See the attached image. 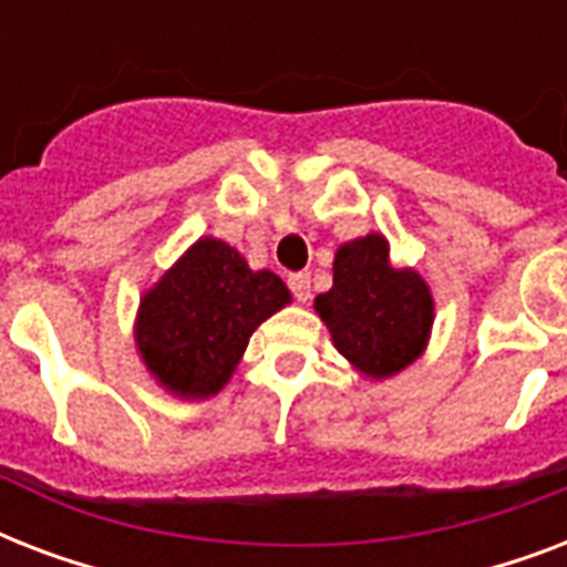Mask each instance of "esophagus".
Wrapping results in <instances>:
<instances>
[{
    "label": "esophagus",
    "mask_w": 567,
    "mask_h": 567,
    "mask_svg": "<svg viewBox=\"0 0 567 567\" xmlns=\"http://www.w3.org/2000/svg\"><path fill=\"white\" fill-rule=\"evenodd\" d=\"M288 288L300 302H306L311 297V276L309 274H291L288 276Z\"/></svg>",
    "instance_id": "esophagus-1"
}]
</instances>
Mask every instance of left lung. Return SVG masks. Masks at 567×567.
<instances>
[{
  "instance_id": "left-lung-1",
  "label": "left lung",
  "mask_w": 567,
  "mask_h": 567,
  "mask_svg": "<svg viewBox=\"0 0 567 567\" xmlns=\"http://www.w3.org/2000/svg\"><path fill=\"white\" fill-rule=\"evenodd\" d=\"M332 270V288L320 293L315 309L338 353L373 379L412 364L432 327V297L421 276L391 267L382 235L344 244Z\"/></svg>"
}]
</instances>
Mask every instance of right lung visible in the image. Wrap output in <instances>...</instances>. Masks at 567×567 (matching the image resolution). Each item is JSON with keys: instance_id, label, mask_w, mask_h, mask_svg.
Here are the masks:
<instances>
[{"instance_id": "obj_1", "label": "right lung", "mask_w": 567, "mask_h": 567, "mask_svg": "<svg viewBox=\"0 0 567 567\" xmlns=\"http://www.w3.org/2000/svg\"><path fill=\"white\" fill-rule=\"evenodd\" d=\"M291 293L270 270H249L238 249L214 238L194 247L141 300L137 350L179 396L217 394L261 320Z\"/></svg>"}]
</instances>
